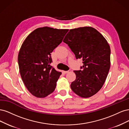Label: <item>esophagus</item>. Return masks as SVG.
Masks as SVG:
<instances>
[{
    "mask_svg": "<svg viewBox=\"0 0 129 129\" xmlns=\"http://www.w3.org/2000/svg\"><path fill=\"white\" fill-rule=\"evenodd\" d=\"M70 72H71V70H69V71H63V73L66 74V73H69Z\"/></svg>",
    "mask_w": 129,
    "mask_h": 129,
    "instance_id": "34e87169",
    "label": "esophagus"
}]
</instances>
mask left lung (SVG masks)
I'll list each match as a JSON object with an SVG mask.
<instances>
[{"instance_id": "left-lung-1", "label": "left lung", "mask_w": 129, "mask_h": 129, "mask_svg": "<svg viewBox=\"0 0 129 129\" xmlns=\"http://www.w3.org/2000/svg\"><path fill=\"white\" fill-rule=\"evenodd\" d=\"M63 42L81 59V70L74 71L76 79L71 84L73 92L81 98H89L102 88L110 66V49L103 35L91 27L70 29Z\"/></svg>"}]
</instances>
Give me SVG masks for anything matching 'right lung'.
<instances>
[{"label":"right lung","mask_w":129,"mask_h":129,"mask_svg":"<svg viewBox=\"0 0 129 129\" xmlns=\"http://www.w3.org/2000/svg\"><path fill=\"white\" fill-rule=\"evenodd\" d=\"M68 31L48 27L37 28L21 47L18 59L20 75L29 92L35 97L44 98L56 88L61 73L50 65L51 53Z\"/></svg>","instance_id":"1"}]
</instances>
